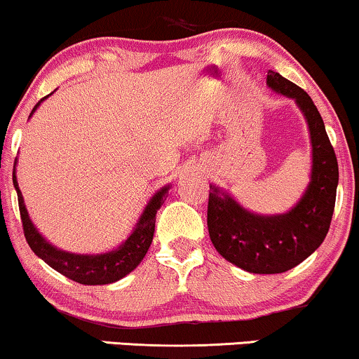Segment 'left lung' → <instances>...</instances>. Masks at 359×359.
I'll return each instance as SVG.
<instances>
[{"mask_svg": "<svg viewBox=\"0 0 359 359\" xmlns=\"http://www.w3.org/2000/svg\"><path fill=\"white\" fill-rule=\"evenodd\" d=\"M266 86L293 99L305 116L311 142V174L302 198L285 213L262 215L243 208L224 189L210 185L207 225L217 252L250 273L292 270L323 243L330 230L338 187V162L323 119L311 97L275 71Z\"/></svg>", "mask_w": 359, "mask_h": 359, "instance_id": "1", "label": "left lung"}]
</instances>
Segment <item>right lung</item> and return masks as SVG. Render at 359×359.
Instances as JSON below:
<instances>
[{
	"label": "right lung",
	"mask_w": 359,
	"mask_h": 359,
	"mask_svg": "<svg viewBox=\"0 0 359 359\" xmlns=\"http://www.w3.org/2000/svg\"><path fill=\"white\" fill-rule=\"evenodd\" d=\"M51 94H49V96H51ZM49 96L43 97L38 104H36L33 111H31L29 117L34 114V111L39 107V104ZM13 185H15L18 194L22 230H25L26 242H28L31 250H33L41 260L46 262L51 269L59 271L61 275L67 276V278H71L72 281H78L81 285L114 283V281L129 275L130 271L144 260V257H146L154 238L156 213L158 208L162 207V203H164L170 189V185H164V187L158 189L157 192L152 195L151 201L147 202L146 208L140 213L133 232H130L129 237H127L119 247L114 248V250H109L104 253H72L54 247V245L49 243L48 240L39 233V230L36 229L34 224L29 219L28 210H26L25 198H22L21 190L18 187V179L15 172H13Z\"/></svg>",
	"instance_id": "add662e5"
}]
</instances>
